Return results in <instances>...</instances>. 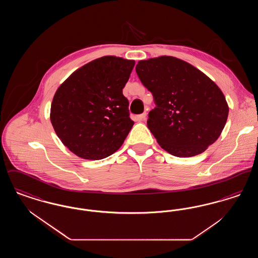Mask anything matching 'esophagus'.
Wrapping results in <instances>:
<instances>
[{
	"instance_id": "obj_1",
	"label": "esophagus",
	"mask_w": 258,
	"mask_h": 258,
	"mask_svg": "<svg viewBox=\"0 0 258 258\" xmlns=\"http://www.w3.org/2000/svg\"><path fill=\"white\" fill-rule=\"evenodd\" d=\"M146 116H147V113L144 112V113H142V114H140V115H137V116H136V119H137V121H143V120L146 119Z\"/></svg>"
}]
</instances>
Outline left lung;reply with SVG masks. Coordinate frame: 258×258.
<instances>
[{
	"mask_svg": "<svg viewBox=\"0 0 258 258\" xmlns=\"http://www.w3.org/2000/svg\"><path fill=\"white\" fill-rule=\"evenodd\" d=\"M135 70L157 104L147 124L163 150L179 158L195 157L220 137L229 107L206 74L172 56L139 61Z\"/></svg>",
	"mask_w": 258,
	"mask_h": 258,
	"instance_id": "left-lung-1",
	"label": "left lung"
}]
</instances>
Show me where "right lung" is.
I'll use <instances>...</instances> for the list:
<instances>
[{
    "label": "right lung",
    "mask_w": 258,
    "mask_h": 258,
    "mask_svg": "<svg viewBox=\"0 0 258 258\" xmlns=\"http://www.w3.org/2000/svg\"><path fill=\"white\" fill-rule=\"evenodd\" d=\"M134 60L103 56L71 74L57 89L50 121L61 143L79 158H107L134 125L123 89Z\"/></svg>",
    "instance_id": "right-lung-1"
}]
</instances>
